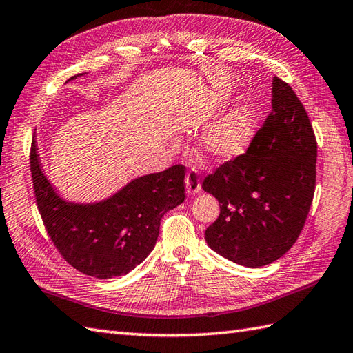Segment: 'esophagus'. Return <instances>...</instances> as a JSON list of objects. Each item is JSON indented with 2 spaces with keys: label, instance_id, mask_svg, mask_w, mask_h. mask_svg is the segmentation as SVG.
Returning a JSON list of instances; mask_svg holds the SVG:
<instances>
[{
  "label": "esophagus",
  "instance_id": "obj_1",
  "mask_svg": "<svg viewBox=\"0 0 353 353\" xmlns=\"http://www.w3.org/2000/svg\"><path fill=\"white\" fill-rule=\"evenodd\" d=\"M185 183H186V192L190 195H195L201 191V180H200V171L196 168H191L186 173L185 177Z\"/></svg>",
  "mask_w": 353,
  "mask_h": 353
}]
</instances>
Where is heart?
I'll use <instances>...</instances> for the list:
<instances>
[{"mask_svg": "<svg viewBox=\"0 0 353 353\" xmlns=\"http://www.w3.org/2000/svg\"><path fill=\"white\" fill-rule=\"evenodd\" d=\"M251 134V111L247 106H236L204 132L201 138L203 152L215 161L232 159L247 149Z\"/></svg>", "mask_w": 353, "mask_h": 353, "instance_id": "b5f03b06", "label": "heart"}]
</instances>
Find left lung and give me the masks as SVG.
<instances>
[{
  "mask_svg": "<svg viewBox=\"0 0 353 353\" xmlns=\"http://www.w3.org/2000/svg\"><path fill=\"white\" fill-rule=\"evenodd\" d=\"M317 143L304 105L274 77L272 110L247 152L203 180L219 201L204 237L221 256L247 268L283 257L304 228L316 188Z\"/></svg>",
  "mask_w": 353,
  "mask_h": 353,
  "instance_id": "left-lung-1",
  "label": "left lung"
}]
</instances>
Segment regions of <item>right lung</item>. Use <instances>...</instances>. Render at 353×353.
Segmentation results:
<instances>
[{
  "label": "right lung",
  "instance_id": "obj_1",
  "mask_svg": "<svg viewBox=\"0 0 353 353\" xmlns=\"http://www.w3.org/2000/svg\"><path fill=\"white\" fill-rule=\"evenodd\" d=\"M30 167L40 216L55 248L70 266L101 280L126 275L141 263L157 243L162 216L185 200L180 163L138 177L93 204L69 203L57 195L40 167L34 138Z\"/></svg>",
  "mask_w": 353,
  "mask_h": 353
}]
</instances>
